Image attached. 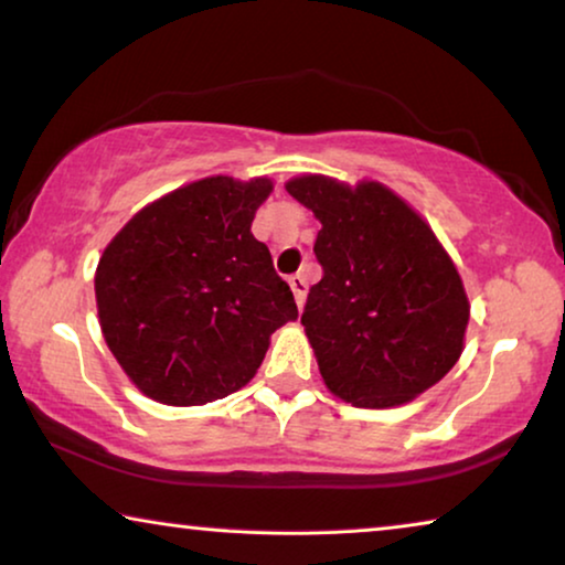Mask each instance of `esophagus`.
I'll use <instances>...</instances> for the list:
<instances>
[{
	"mask_svg": "<svg viewBox=\"0 0 565 565\" xmlns=\"http://www.w3.org/2000/svg\"><path fill=\"white\" fill-rule=\"evenodd\" d=\"M289 286H291V291H294V299H297V305H299V309L305 307V299H307V289H309V284H307V279L301 274H294L291 279H289Z\"/></svg>",
	"mask_w": 565,
	"mask_h": 565,
	"instance_id": "esophagus-1",
	"label": "esophagus"
}]
</instances>
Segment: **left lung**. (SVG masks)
I'll return each mask as SVG.
<instances>
[{
  "mask_svg": "<svg viewBox=\"0 0 565 565\" xmlns=\"http://www.w3.org/2000/svg\"><path fill=\"white\" fill-rule=\"evenodd\" d=\"M284 188L322 223L315 254L324 276L301 324L324 385L358 408L418 398L465 350L469 299L451 256L381 182L301 174Z\"/></svg>",
  "mask_w": 565,
  "mask_h": 565,
  "instance_id": "1",
  "label": "left lung"
}]
</instances>
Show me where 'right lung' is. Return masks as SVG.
I'll return each instance as SVG.
<instances>
[{
	"mask_svg": "<svg viewBox=\"0 0 565 565\" xmlns=\"http://www.w3.org/2000/svg\"><path fill=\"white\" fill-rule=\"evenodd\" d=\"M274 182L205 177L149 202L96 268L100 332L151 401L202 406L241 391L271 334L299 317L250 223Z\"/></svg>",
	"mask_w": 565,
	"mask_h": 565,
	"instance_id": "1",
	"label": "right lung"
}]
</instances>
